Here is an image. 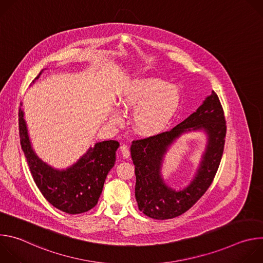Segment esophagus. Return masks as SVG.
I'll return each mask as SVG.
<instances>
[{
  "instance_id": "obj_1",
  "label": "esophagus",
  "mask_w": 263,
  "mask_h": 263,
  "mask_svg": "<svg viewBox=\"0 0 263 263\" xmlns=\"http://www.w3.org/2000/svg\"><path fill=\"white\" fill-rule=\"evenodd\" d=\"M120 151H121V154L124 158H128L130 156V151H129V147L127 145H125V144L121 145Z\"/></svg>"
}]
</instances>
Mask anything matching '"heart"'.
I'll list each match as a JSON object with an SVG mask.
<instances>
[{"mask_svg":"<svg viewBox=\"0 0 263 263\" xmlns=\"http://www.w3.org/2000/svg\"><path fill=\"white\" fill-rule=\"evenodd\" d=\"M180 102L178 88L157 78L134 79L119 96L121 107L133 111V129L144 137L163 133L177 115ZM111 120L118 125L123 124V117L118 110L112 112Z\"/></svg>","mask_w":263,"mask_h":263,"instance_id":"heart-1","label":"heart"}]
</instances>
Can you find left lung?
<instances>
[{"label": "left lung", "instance_id": "left-lung-1", "mask_svg": "<svg viewBox=\"0 0 263 263\" xmlns=\"http://www.w3.org/2000/svg\"><path fill=\"white\" fill-rule=\"evenodd\" d=\"M202 132L206 144L199 165L190 181L182 189L171 187L162 175L164 158L171 145L182 135ZM226 137V122L214 91L198 109L171 131L134 140L130 147L135 165V199L138 209L155 219H168L193 207L206 193L218 168Z\"/></svg>", "mask_w": 263, "mask_h": 263}]
</instances>
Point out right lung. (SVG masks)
Here are the masks:
<instances>
[{
  "label": "right lung",
  "instance_id": "right-lung-1",
  "mask_svg": "<svg viewBox=\"0 0 263 263\" xmlns=\"http://www.w3.org/2000/svg\"><path fill=\"white\" fill-rule=\"evenodd\" d=\"M45 69L41 70L33 83L40 79ZM22 106L18 112L21 144L33 180L43 196L54 207L68 214H79L93 208L108 173L115 166L120 143L116 140L96 142L70 166L55 168L35 153Z\"/></svg>",
  "mask_w": 263,
  "mask_h": 263
}]
</instances>
